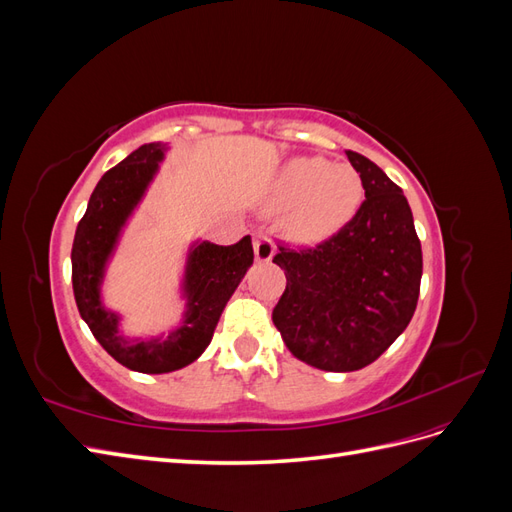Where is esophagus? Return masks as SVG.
Wrapping results in <instances>:
<instances>
[{
    "label": "esophagus",
    "mask_w": 512,
    "mask_h": 512,
    "mask_svg": "<svg viewBox=\"0 0 512 512\" xmlns=\"http://www.w3.org/2000/svg\"><path fill=\"white\" fill-rule=\"evenodd\" d=\"M254 254L258 262H271L275 256V243L267 235L254 237Z\"/></svg>",
    "instance_id": "obj_1"
}]
</instances>
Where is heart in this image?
<instances>
[{
	"instance_id": "1",
	"label": "heart",
	"mask_w": 512,
	"mask_h": 512,
	"mask_svg": "<svg viewBox=\"0 0 512 512\" xmlns=\"http://www.w3.org/2000/svg\"><path fill=\"white\" fill-rule=\"evenodd\" d=\"M363 198V179L350 162L292 158L275 179L273 200L290 207L288 232L303 243H318L348 224Z\"/></svg>"
}]
</instances>
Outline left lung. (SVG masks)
<instances>
[{
  "mask_svg": "<svg viewBox=\"0 0 512 512\" xmlns=\"http://www.w3.org/2000/svg\"><path fill=\"white\" fill-rule=\"evenodd\" d=\"M346 156L363 179L361 209L314 250L280 247L273 258L286 273L273 324L299 361L322 371L374 363L406 331L423 275L404 192L361 153Z\"/></svg>",
  "mask_w": 512,
  "mask_h": 512,
  "instance_id": "1",
  "label": "left lung"
}]
</instances>
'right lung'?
<instances>
[{
    "instance_id": "add662e5",
    "label": "right lung",
    "mask_w": 512,
    "mask_h": 512,
    "mask_svg": "<svg viewBox=\"0 0 512 512\" xmlns=\"http://www.w3.org/2000/svg\"><path fill=\"white\" fill-rule=\"evenodd\" d=\"M168 151V143H147L104 173L72 243V288L81 318L117 363L141 374H168L194 363L211 344L232 292L254 265L250 235L228 247L196 237L183 254L179 322L168 335L162 331L147 339L123 331V314L104 301L106 273Z\"/></svg>"
}]
</instances>
